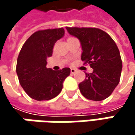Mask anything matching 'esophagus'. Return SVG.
<instances>
[{
  "instance_id": "esophagus-1",
  "label": "esophagus",
  "mask_w": 135,
  "mask_h": 135,
  "mask_svg": "<svg viewBox=\"0 0 135 135\" xmlns=\"http://www.w3.org/2000/svg\"><path fill=\"white\" fill-rule=\"evenodd\" d=\"M76 69H70V73H71L72 74L76 73Z\"/></svg>"
}]
</instances>
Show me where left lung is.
Listing matches in <instances>:
<instances>
[{
	"label": "left lung",
	"instance_id": "left-lung-1",
	"mask_svg": "<svg viewBox=\"0 0 135 135\" xmlns=\"http://www.w3.org/2000/svg\"><path fill=\"white\" fill-rule=\"evenodd\" d=\"M66 30L80 41L81 60L93 69L91 73H85V80L79 84L81 94L93 101L105 99L118 85L121 75V57L116 43L98 28L66 27Z\"/></svg>",
	"mask_w": 135,
	"mask_h": 135
}]
</instances>
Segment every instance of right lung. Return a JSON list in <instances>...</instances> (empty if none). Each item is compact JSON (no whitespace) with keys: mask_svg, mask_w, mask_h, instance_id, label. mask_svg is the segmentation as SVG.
Wrapping results in <instances>:
<instances>
[{"mask_svg":"<svg viewBox=\"0 0 135 135\" xmlns=\"http://www.w3.org/2000/svg\"><path fill=\"white\" fill-rule=\"evenodd\" d=\"M64 34L63 28L38 30L26 40L19 52L16 65L19 83L26 94L37 101L56 97L70 74L69 68L55 71L46 67L55 42Z\"/></svg>","mask_w":135,"mask_h":135,"instance_id":"1","label":"right lung"}]
</instances>
